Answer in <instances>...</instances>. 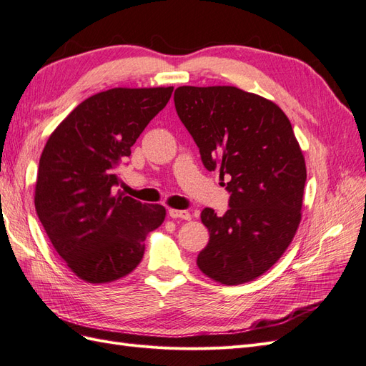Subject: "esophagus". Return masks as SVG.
<instances>
[{"mask_svg":"<svg viewBox=\"0 0 366 366\" xmlns=\"http://www.w3.org/2000/svg\"><path fill=\"white\" fill-rule=\"evenodd\" d=\"M168 215L171 218H182V219H187V221L192 218V215L189 212H186V210H179V209H169Z\"/></svg>","mask_w":366,"mask_h":366,"instance_id":"34e87169","label":"esophagus"}]
</instances>
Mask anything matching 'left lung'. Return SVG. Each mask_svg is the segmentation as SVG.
<instances>
[{
    "label": "left lung",
    "instance_id": "obj_1",
    "mask_svg": "<svg viewBox=\"0 0 366 366\" xmlns=\"http://www.w3.org/2000/svg\"><path fill=\"white\" fill-rule=\"evenodd\" d=\"M174 102L206 169L230 179L227 212H202L209 242L198 269L224 285L257 280L301 223L307 169L290 120L269 99L229 85L179 86Z\"/></svg>",
    "mask_w": 366,
    "mask_h": 366
}]
</instances>
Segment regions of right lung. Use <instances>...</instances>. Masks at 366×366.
<instances>
[{
  "label": "right lung",
  "instance_id": "obj_1",
  "mask_svg": "<svg viewBox=\"0 0 366 366\" xmlns=\"http://www.w3.org/2000/svg\"><path fill=\"white\" fill-rule=\"evenodd\" d=\"M174 86L112 88L85 99L51 132L41 154L36 214L70 270L90 284L124 278L143 258L160 204L127 197L117 166L168 104Z\"/></svg>",
  "mask_w": 366,
  "mask_h": 366
}]
</instances>
